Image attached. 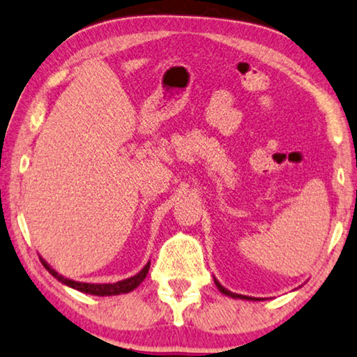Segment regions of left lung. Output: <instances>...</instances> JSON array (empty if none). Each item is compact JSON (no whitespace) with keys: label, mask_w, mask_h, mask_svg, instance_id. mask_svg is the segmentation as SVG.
Here are the masks:
<instances>
[{"label":"left lung","mask_w":357,"mask_h":357,"mask_svg":"<svg viewBox=\"0 0 357 357\" xmlns=\"http://www.w3.org/2000/svg\"><path fill=\"white\" fill-rule=\"evenodd\" d=\"M215 284H217V288L220 289V293H223L225 296H229V298L233 299H244V301H264V299H259V298H250V296H244V294H236V293H231L229 289L225 288V286L220 284V281L217 278H213Z\"/></svg>","instance_id":"1"}]
</instances>
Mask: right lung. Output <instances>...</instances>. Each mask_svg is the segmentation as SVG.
<instances>
[{"instance_id": "right-lung-1", "label": "right lung", "mask_w": 357, "mask_h": 357, "mask_svg": "<svg viewBox=\"0 0 357 357\" xmlns=\"http://www.w3.org/2000/svg\"><path fill=\"white\" fill-rule=\"evenodd\" d=\"M40 260H42L43 267L47 268L48 272L52 273L58 281H61L63 284H66L73 289H77V291H80V293L93 294V296H118V294L130 293V291L135 289L140 283H142L145 277H147L149 268H150V262H147V264H145V267L140 270L139 273H135L134 277L121 280V281H116V283H82V281H74V280H69L66 277H63V275H59L56 270L50 267L47 260L42 259V257H40Z\"/></svg>"}]
</instances>
